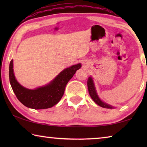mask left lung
Listing matches in <instances>:
<instances>
[{"instance_id":"1","label":"left lung","mask_w":147,"mask_h":147,"mask_svg":"<svg viewBox=\"0 0 147 147\" xmlns=\"http://www.w3.org/2000/svg\"><path fill=\"white\" fill-rule=\"evenodd\" d=\"M88 88L89 95L93 99V101L98 106H100L104 108H108V109H113L115 108V107L112 106L110 104H108L106 102H104L101 100L98 95L97 92L96 90L95 86H94V83L93 81V79L91 76H89L88 79Z\"/></svg>"}]
</instances>
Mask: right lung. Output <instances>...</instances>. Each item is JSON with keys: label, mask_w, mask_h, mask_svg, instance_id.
<instances>
[{"label": "right lung", "mask_w": 147, "mask_h": 147, "mask_svg": "<svg viewBox=\"0 0 147 147\" xmlns=\"http://www.w3.org/2000/svg\"><path fill=\"white\" fill-rule=\"evenodd\" d=\"M81 67V63L73 65L63 69L47 85L30 89L17 82L14 74L12 59L9 67V82L17 98L23 105L34 109H47L59 102L63 95L67 84Z\"/></svg>", "instance_id": "1"}]
</instances>
